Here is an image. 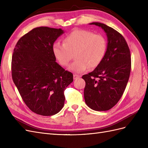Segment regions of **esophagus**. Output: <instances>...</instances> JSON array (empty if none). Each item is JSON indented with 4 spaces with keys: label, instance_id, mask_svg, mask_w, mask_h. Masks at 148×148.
<instances>
[{
    "label": "esophagus",
    "instance_id": "34e87169",
    "mask_svg": "<svg viewBox=\"0 0 148 148\" xmlns=\"http://www.w3.org/2000/svg\"><path fill=\"white\" fill-rule=\"evenodd\" d=\"M80 78V76L79 75H78L77 74H74L73 75V79H78Z\"/></svg>",
    "mask_w": 148,
    "mask_h": 148
}]
</instances>
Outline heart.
Segmentation results:
<instances>
[{"label":"heart","mask_w":148,"mask_h":148,"mask_svg":"<svg viewBox=\"0 0 148 148\" xmlns=\"http://www.w3.org/2000/svg\"><path fill=\"white\" fill-rule=\"evenodd\" d=\"M107 42L101 34L84 29H75L64 38V44L53 43L52 53L60 65L66 66L73 58L76 60L69 69L79 73L88 67L96 68L104 59Z\"/></svg>","instance_id":"b5f03b06"}]
</instances>
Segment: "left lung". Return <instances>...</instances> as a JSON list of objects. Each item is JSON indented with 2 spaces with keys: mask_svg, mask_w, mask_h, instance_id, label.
<instances>
[{
  "mask_svg": "<svg viewBox=\"0 0 148 148\" xmlns=\"http://www.w3.org/2000/svg\"><path fill=\"white\" fill-rule=\"evenodd\" d=\"M107 36V50L101 64L84 75V97L86 105L96 111H106L117 104L122 96L131 71V54L123 36L105 24L94 22Z\"/></svg>",
  "mask_w": 148,
  "mask_h": 148,
  "instance_id": "obj_1",
  "label": "left lung"
}]
</instances>
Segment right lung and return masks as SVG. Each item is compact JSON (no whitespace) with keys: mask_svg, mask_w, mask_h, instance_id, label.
Segmentation results:
<instances>
[{"mask_svg":"<svg viewBox=\"0 0 148 148\" xmlns=\"http://www.w3.org/2000/svg\"><path fill=\"white\" fill-rule=\"evenodd\" d=\"M64 33L60 28H34L18 40L13 50V81L25 104L39 115L59 112L64 91L73 81V74L57 63L52 53V45Z\"/></svg>","mask_w":148,"mask_h":148,"instance_id":"add662e5","label":"right lung"}]
</instances>
